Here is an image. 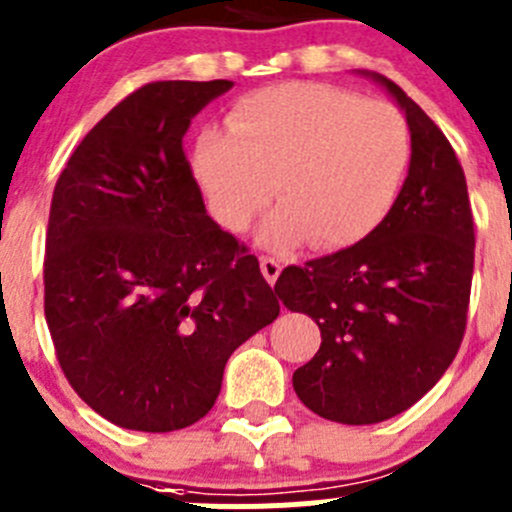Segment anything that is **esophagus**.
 <instances>
[{"label":"esophagus","mask_w":512,"mask_h":512,"mask_svg":"<svg viewBox=\"0 0 512 512\" xmlns=\"http://www.w3.org/2000/svg\"><path fill=\"white\" fill-rule=\"evenodd\" d=\"M260 270H262V275H265V280L270 282V285H275L277 277H280V272H282V265L275 260V257L262 255L260 257Z\"/></svg>","instance_id":"34e87169"}]
</instances>
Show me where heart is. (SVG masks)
<instances>
[{"mask_svg": "<svg viewBox=\"0 0 512 512\" xmlns=\"http://www.w3.org/2000/svg\"><path fill=\"white\" fill-rule=\"evenodd\" d=\"M230 133L198 138L193 170L210 213L245 232L270 205V245L307 237L317 250L364 240L389 215L411 165V128L399 108L361 101L317 81H285L237 98Z\"/></svg>", "mask_w": 512, "mask_h": 512, "instance_id": "heart-1", "label": "heart"}]
</instances>
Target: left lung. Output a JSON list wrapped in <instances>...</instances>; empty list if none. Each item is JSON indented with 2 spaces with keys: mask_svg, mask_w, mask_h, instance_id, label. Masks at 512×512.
<instances>
[{
  "mask_svg": "<svg viewBox=\"0 0 512 512\" xmlns=\"http://www.w3.org/2000/svg\"><path fill=\"white\" fill-rule=\"evenodd\" d=\"M411 165L389 215L352 247L285 267L275 292L317 322L322 347L292 376L309 411L349 426L411 409L461 349L473 282L466 175L441 128L394 81Z\"/></svg>",
  "mask_w": 512,
  "mask_h": 512,
  "instance_id": "left-lung-1",
  "label": "left lung"
}]
</instances>
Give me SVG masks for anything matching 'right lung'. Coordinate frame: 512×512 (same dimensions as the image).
Returning <instances> with one entry per match:
<instances>
[{
    "mask_svg": "<svg viewBox=\"0 0 512 512\" xmlns=\"http://www.w3.org/2000/svg\"><path fill=\"white\" fill-rule=\"evenodd\" d=\"M232 81H153L111 108L51 195L44 314L71 389L103 418L165 433L200 421L230 354L275 322L260 262L205 213L190 118Z\"/></svg>",
    "mask_w": 512,
    "mask_h": 512,
    "instance_id": "1",
    "label": "right lung"
}]
</instances>
